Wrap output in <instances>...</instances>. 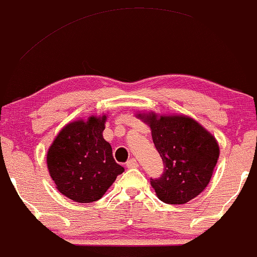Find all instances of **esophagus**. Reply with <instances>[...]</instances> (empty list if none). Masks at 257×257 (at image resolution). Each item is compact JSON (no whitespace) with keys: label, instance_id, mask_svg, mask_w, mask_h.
<instances>
[{"label":"esophagus","instance_id":"esophagus-1","mask_svg":"<svg viewBox=\"0 0 257 257\" xmlns=\"http://www.w3.org/2000/svg\"><path fill=\"white\" fill-rule=\"evenodd\" d=\"M126 167H127V168H136V167H139V162H137L135 158H131V160L127 161V163H126Z\"/></svg>","mask_w":257,"mask_h":257}]
</instances>
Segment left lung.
I'll list each match as a JSON object with an SVG mask.
<instances>
[{
  "instance_id": "left-lung-1",
  "label": "left lung",
  "mask_w": 257,
  "mask_h": 257,
  "mask_svg": "<svg viewBox=\"0 0 257 257\" xmlns=\"http://www.w3.org/2000/svg\"><path fill=\"white\" fill-rule=\"evenodd\" d=\"M147 123L153 144L165 163L158 179H151L158 199L167 204H186L207 188L218 162L215 137L186 115L137 113Z\"/></svg>"
}]
</instances>
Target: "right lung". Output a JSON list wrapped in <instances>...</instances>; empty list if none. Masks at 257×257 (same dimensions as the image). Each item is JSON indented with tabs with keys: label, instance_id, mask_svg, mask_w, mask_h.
<instances>
[{
	"label": "right lung",
	"instance_id": "add662e5",
	"mask_svg": "<svg viewBox=\"0 0 257 257\" xmlns=\"http://www.w3.org/2000/svg\"><path fill=\"white\" fill-rule=\"evenodd\" d=\"M107 116H90L67 123L47 152L55 188L76 203L96 202L125 169L102 137Z\"/></svg>",
	"mask_w": 257,
	"mask_h": 257
}]
</instances>
